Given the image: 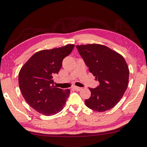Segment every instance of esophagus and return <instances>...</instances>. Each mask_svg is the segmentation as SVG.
I'll return each instance as SVG.
<instances>
[{"label":"esophagus","mask_w":147,"mask_h":147,"mask_svg":"<svg viewBox=\"0 0 147 147\" xmlns=\"http://www.w3.org/2000/svg\"><path fill=\"white\" fill-rule=\"evenodd\" d=\"M73 89H74L75 90H77V91H80V90H81L82 89V88L79 87H76V86H74L73 87Z\"/></svg>","instance_id":"obj_1"}]
</instances>
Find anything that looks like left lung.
Returning a JSON list of instances; mask_svg holds the SVG:
<instances>
[{"label": "left lung", "mask_w": 147, "mask_h": 147, "mask_svg": "<svg viewBox=\"0 0 147 147\" xmlns=\"http://www.w3.org/2000/svg\"><path fill=\"white\" fill-rule=\"evenodd\" d=\"M89 71L100 82L85 100L87 107L104 112L114 107L121 99L129 84V69L124 58L103 45L92 44L76 46Z\"/></svg>", "instance_id": "obj_1"}]
</instances>
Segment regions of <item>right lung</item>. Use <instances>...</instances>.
<instances>
[{"label": "right lung", "instance_id": "1", "mask_svg": "<svg viewBox=\"0 0 147 147\" xmlns=\"http://www.w3.org/2000/svg\"><path fill=\"white\" fill-rule=\"evenodd\" d=\"M74 44L40 51L21 68L18 84L24 98L29 105L45 116H53L62 110L70 90L54 85L53 76L58 74L62 61L72 52Z\"/></svg>", "mask_w": 147, "mask_h": 147}]
</instances>
